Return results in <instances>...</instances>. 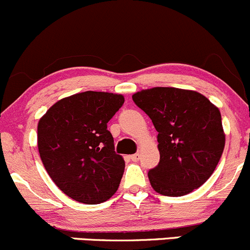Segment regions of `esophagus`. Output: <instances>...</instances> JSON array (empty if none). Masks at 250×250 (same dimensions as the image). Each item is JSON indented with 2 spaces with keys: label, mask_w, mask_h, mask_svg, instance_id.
<instances>
[{
  "label": "esophagus",
  "mask_w": 250,
  "mask_h": 250,
  "mask_svg": "<svg viewBox=\"0 0 250 250\" xmlns=\"http://www.w3.org/2000/svg\"><path fill=\"white\" fill-rule=\"evenodd\" d=\"M130 158H131V160H132V161H138L139 158H141V155H139V152H136V154L131 155Z\"/></svg>",
  "instance_id": "esophagus-1"
}]
</instances>
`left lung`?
Listing matches in <instances>:
<instances>
[{
    "mask_svg": "<svg viewBox=\"0 0 250 250\" xmlns=\"http://www.w3.org/2000/svg\"><path fill=\"white\" fill-rule=\"evenodd\" d=\"M132 100L158 132L160 162L147 173L152 188L180 197L200 187L224 150L219 109L200 93L171 87L142 90Z\"/></svg>",
    "mask_w": 250,
    "mask_h": 250,
    "instance_id": "left-lung-1",
    "label": "left lung"
}]
</instances>
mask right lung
I'll return each instance as SVG.
<instances>
[{
  "label": "right lung",
  "instance_id": "add662e5",
  "mask_svg": "<svg viewBox=\"0 0 250 250\" xmlns=\"http://www.w3.org/2000/svg\"><path fill=\"white\" fill-rule=\"evenodd\" d=\"M124 101L120 94L89 90L57 101L39 120L42 165L71 199L95 205L117 192L125 162L107 123Z\"/></svg>",
  "mask_w": 250,
  "mask_h": 250
}]
</instances>
